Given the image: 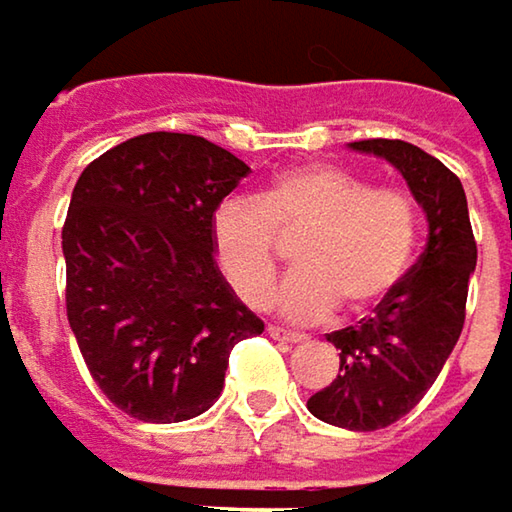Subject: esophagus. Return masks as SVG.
Instances as JSON below:
<instances>
[{
	"label": "esophagus",
	"instance_id": "1",
	"mask_svg": "<svg viewBox=\"0 0 512 512\" xmlns=\"http://www.w3.org/2000/svg\"><path fill=\"white\" fill-rule=\"evenodd\" d=\"M266 332H269V338H275V341H281V344H302V341H305L302 332H290V329H284V326H269Z\"/></svg>",
	"mask_w": 512,
	"mask_h": 512
}]
</instances>
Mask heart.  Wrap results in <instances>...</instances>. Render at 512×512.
<instances>
[{
	"instance_id": "1",
	"label": "heart",
	"mask_w": 512,
	"mask_h": 512,
	"mask_svg": "<svg viewBox=\"0 0 512 512\" xmlns=\"http://www.w3.org/2000/svg\"><path fill=\"white\" fill-rule=\"evenodd\" d=\"M418 207L397 186H373L338 165L281 171L260 198H225L210 222L213 252L231 290L260 305L278 275L281 240L296 243V272L278 308L302 323L326 320L341 302L370 311L385 302L418 246Z\"/></svg>"
}]
</instances>
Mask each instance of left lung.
Masks as SVG:
<instances>
[{"mask_svg":"<svg viewBox=\"0 0 512 512\" xmlns=\"http://www.w3.org/2000/svg\"><path fill=\"white\" fill-rule=\"evenodd\" d=\"M353 148L385 156L406 177L430 225L424 255L373 317L329 335L341 350V370L308 400L314 418L370 433L412 412L457 347L477 243L465 189L445 162L400 139H364Z\"/></svg>","mask_w":512,"mask_h":512,"instance_id":"1","label":"left lung"}]
</instances>
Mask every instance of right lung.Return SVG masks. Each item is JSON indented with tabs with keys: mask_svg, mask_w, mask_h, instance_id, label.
<instances>
[{
	"mask_svg": "<svg viewBox=\"0 0 512 512\" xmlns=\"http://www.w3.org/2000/svg\"><path fill=\"white\" fill-rule=\"evenodd\" d=\"M249 174L186 133H145L88 162L61 249L67 320L97 388L151 424L207 412L234 344L263 332L213 257V213Z\"/></svg>",
	"mask_w": 512,
	"mask_h": 512,
	"instance_id": "1",
	"label": "right lung"
}]
</instances>
